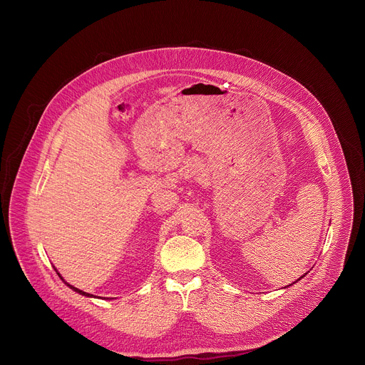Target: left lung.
<instances>
[{
  "instance_id": "1",
  "label": "left lung",
  "mask_w": 365,
  "mask_h": 365,
  "mask_svg": "<svg viewBox=\"0 0 365 365\" xmlns=\"http://www.w3.org/2000/svg\"><path fill=\"white\" fill-rule=\"evenodd\" d=\"M302 277H303V276H302ZM302 277H300V279H302ZM300 279H299V280H300Z\"/></svg>"
}]
</instances>
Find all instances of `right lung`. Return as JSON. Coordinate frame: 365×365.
<instances>
[{"mask_svg":"<svg viewBox=\"0 0 365 365\" xmlns=\"http://www.w3.org/2000/svg\"><path fill=\"white\" fill-rule=\"evenodd\" d=\"M58 274H59V273H58ZM59 277L62 279V276H61V274H59ZM62 280H63V279H62ZM65 283H66V282H65ZM66 284H68V283H66ZM68 286H69L71 289H73L75 292H78L79 294H83V296H88V297H92V296H93V294H89V293H86V292H82V290H79V289H76V287H73V286H71V284H68ZM93 297H95V296H93Z\"/></svg>","mask_w":365,"mask_h":365,"instance_id":"right-lung-1","label":"right lung"}]
</instances>
